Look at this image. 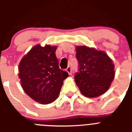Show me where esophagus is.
<instances>
[{"instance_id": "1", "label": "esophagus", "mask_w": 132, "mask_h": 132, "mask_svg": "<svg viewBox=\"0 0 132 132\" xmlns=\"http://www.w3.org/2000/svg\"><path fill=\"white\" fill-rule=\"evenodd\" d=\"M66 71L68 72V73L69 75L72 74V69H71V68L70 67H69V66L67 68H66Z\"/></svg>"}]
</instances>
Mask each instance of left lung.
Instances as JSON below:
<instances>
[{
	"instance_id": "obj_1",
	"label": "left lung",
	"mask_w": 132,
	"mask_h": 132,
	"mask_svg": "<svg viewBox=\"0 0 132 132\" xmlns=\"http://www.w3.org/2000/svg\"><path fill=\"white\" fill-rule=\"evenodd\" d=\"M79 72L75 81L81 92L87 98H96L108 91L115 72L112 59L103 51L86 45L76 47Z\"/></svg>"
}]
</instances>
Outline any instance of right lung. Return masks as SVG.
<instances>
[{"instance_id":"1","label":"right lung","mask_w":132,"mask_h":132,"mask_svg":"<svg viewBox=\"0 0 132 132\" xmlns=\"http://www.w3.org/2000/svg\"><path fill=\"white\" fill-rule=\"evenodd\" d=\"M57 46L36 45L19 62V78L27 95L41 104L59 98L64 80L68 73L60 70L55 51Z\"/></svg>"}]
</instances>
